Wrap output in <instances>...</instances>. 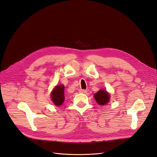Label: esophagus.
I'll use <instances>...</instances> for the list:
<instances>
[{
    "label": "esophagus",
    "instance_id": "1",
    "mask_svg": "<svg viewBox=\"0 0 157 157\" xmlns=\"http://www.w3.org/2000/svg\"><path fill=\"white\" fill-rule=\"evenodd\" d=\"M79 92L80 93H86L87 90H83V89H81V90H79Z\"/></svg>",
    "mask_w": 157,
    "mask_h": 157
}]
</instances>
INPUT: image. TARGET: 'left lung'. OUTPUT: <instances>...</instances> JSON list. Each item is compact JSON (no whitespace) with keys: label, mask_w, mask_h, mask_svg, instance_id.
Segmentation results:
<instances>
[{"label":"left lung","mask_w":157,"mask_h":157,"mask_svg":"<svg viewBox=\"0 0 157 157\" xmlns=\"http://www.w3.org/2000/svg\"><path fill=\"white\" fill-rule=\"evenodd\" d=\"M94 98L98 104L103 105L109 102L110 97L108 92L104 90H101L94 95Z\"/></svg>","instance_id":"1"}]
</instances>
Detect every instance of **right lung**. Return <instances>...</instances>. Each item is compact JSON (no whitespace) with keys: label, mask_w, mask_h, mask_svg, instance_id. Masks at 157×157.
<instances>
[{"label":"right lung","mask_w":157,"mask_h":157,"mask_svg":"<svg viewBox=\"0 0 157 157\" xmlns=\"http://www.w3.org/2000/svg\"><path fill=\"white\" fill-rule=\"evenodd\" d=\"M64 86L60 85L56 86L52 93L51 97L53 102L55 105H61L65 99V94H64Z\"/></svg>","instance_id":"1"}]
</instances>
